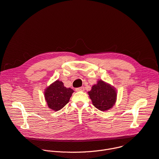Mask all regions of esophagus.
Returning <instances> with one entry per match:
<instances>
[{
	"label": "esophagus",
	"mask_w": 159,
	"mask_h": 159,
	"mask_svg": "<svg viewBox=\"0 0 159 159\" xmlns=\"http://www.w3.org/2000/svg\"><path fill=\"white\" fill-rule=\"evenodd\" d=\"M84 90V88L83 87H78V88H76V91H83Z\"/></svg>",
	"instance_id": "34e87169"
}]
</instances>
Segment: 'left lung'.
I'll list each match as a JSON object with an SVG mask.
<instances>
[{"label":"left lung","mask_w":159,"mask_h":159,"mask_svg":"<svg viewBox=\"0 0 159 159\" xmlns=\"http://www.w3.org/2000/svg\"><path fill=\"white\" fill-rule=\"evenodd\" d=\"M89 95L93 105L99 110L105 111L114 105L117 92L114 87L99 80L96 85L92 86V90L89 92Z\"/></svg>","instance_id":"left-lung-1"}]
</instances>
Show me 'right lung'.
Returning a JSON list of instances; mask_svg holds the SVG:
<instances>
[{
	"mask_svg": "<svg viewBox=\"0 0 159 159\" xmlns=\"http://www.w3.org/2000/svg\"><path fill=\"white\" fill-rule=\"evenodd\" d=\"M73 92L72 89L64 87L62 81L57 80L47 88L45 98L49 108L58 111L68 103Z\"/></svg>",
	"mask_w": 159,
	"mask_h": 159,
	"instance_id": "obj_1",
	"label": "right lung"
}]
</instances>
